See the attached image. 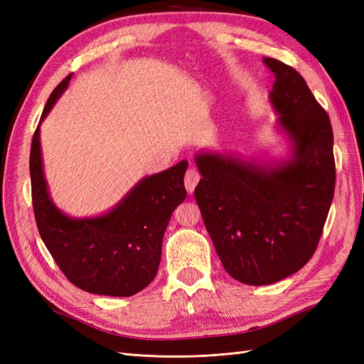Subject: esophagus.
Listing matches in <instances>:
<instances>
[{
	"label": "esophagus",
	"mask_w": 364,
	"mask_h": 364,
	"mask_svg": "<svg viewBox=\"0 0 364 364\" xmlns=\"http://www.w3.org/2000/svg\"><path fill=\"white\" fill-rule=\"evenodd\" d=\"M200 181V173L197 171L196 168H188L185 173V178H183V182H185V188L188 193H193L194 188L197 186V183H199Z\"/></svg>",
	"instance_id": "34e87169"
}]
</instances>
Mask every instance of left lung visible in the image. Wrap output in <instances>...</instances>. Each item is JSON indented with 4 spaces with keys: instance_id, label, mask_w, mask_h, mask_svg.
Returning <instances> with one entry per match:
<instances>
[{
    "instance_id": "8db88e82",
    "label": "left lung",
    "mask_w": 364,
    "mask_h": 364,
    "mask_svg": "<svg viewBox=\"0 0 364 364\" xmlns=\"http://www.w3.org/2000/svg\"><path fill=\"white\" fill-rule=\"evenodd\" d=\"M270 102L293 141V158L258 167L213 153L196 156L203 178L194 197L217 255L234 279L278 282L310 261L336 186L331 121L304 77L273 58Z\"/></svg>"
}]
</instances>
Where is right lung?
<instances>
[{
    "label": "right lung",
    "mask_w": 364,
    "mask_h": 364,
    "mask_svg": "<svg viewBox=\"0 0 364 364\" xmlns=\"http://www.w3.org/2000/svg\"><path fill=\"white\" fill-rule=\"evenodd\" d=\"M71 74L56 86L41 119L68 86ZM188 162L149 176L111 213L74 220L51 202L43 178L39 126L30 149L31 203L41 238L71 284L87 293L127 297L156 277L162 238L173 211L186 197Z\"/></svg>",
    "instance_id": "1"
}]
</instances>
